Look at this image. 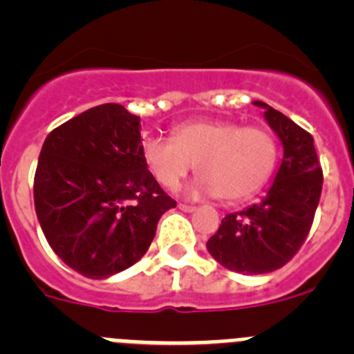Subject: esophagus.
Listing matches in <instances>:
<instances>
[{"mask_svg":"<svg viewBox=\"0 0 354 354\" xmlns=\"http://www.w3.org/2000/svg\"><path fill=\"white\" fill-rule=\"evenodd\" d=\"M179 209H180V211H184V212H193V211H196L195 205H189V204H179Z\"/></svg>","mask_w":354,"mask_h":354,"instance_id":"34e87169","label":"esophagus"}]
</instances>
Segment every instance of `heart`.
I'll return each instance as SVG.
<instances>
[{"instance_id": "b5f03b06", "label": "heart", "mask_w": 354, "mask_h": 354, "mask_svg": "<svg viewBox=\"0 0 354 354\" xmlns=\"http://www.w3.org/2000/svg\"><path fill=\"white\" fill-rule=\"evenodd\" d=\"M142 158L152 177L167 189H175L195 167L200 175L193 192L239 202L268 183L277 165L278 147L261 127L204 118L171 129L170 142L145 140Z\"/></svg>"}]
</instances>
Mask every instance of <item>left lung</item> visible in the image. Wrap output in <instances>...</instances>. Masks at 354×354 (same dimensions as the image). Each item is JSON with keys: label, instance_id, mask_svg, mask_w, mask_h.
Wrapping results in <instances>:
<instances>
[{"label": "left lung", "instance_id": "left-lung-1", "mask_svg": "<svg viewBox=\"0 0 354 354\" xmlns=\"http://www.w3.org/2000/svg\"><path fill=\"white\" fill-rule=\"evenodd\" d=\"M266 120L283 145L273 186L259 204L227 214L207 250L223 268L243 274L280 270L298 253L314 223L323 168L310 133L262 101Z\"/></svg>", "mask_w": 354, "mask_h": 354}]
</instances>
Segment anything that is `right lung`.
I'll return each instance as SVG.
<instances>
[{
  "label": "right lung",
  "instance_id": "add662e5",
  "mask_svg": "<svg viewBox=\"0 0 354 354\" xmlns=\"http://www.w3.org/2000/svg\"><path fill=\"white\" fill-rule=\"evenodd\" d=\"M35 211L53 252L86 278H108L145 255L175 207L142 158L140 117L108 102L48 134L33 180Z\"/></svg>",
  "mask_w": 354,
  "mask_h": 354
}]
</instances>
